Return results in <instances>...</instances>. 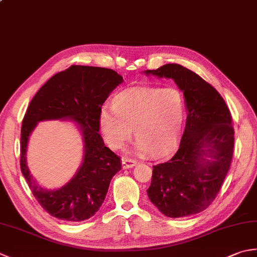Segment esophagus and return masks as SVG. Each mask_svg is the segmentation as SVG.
<instances>
[{
  "label": "esophagus",
  "mask_w": 257,
  "mask_h": 257,
  "mask_svg": "<svg viewBox=\"0 0 257 257\" xmlns=\"http://www.w3.org/2000/svg\"><path fill=\"white\" fill-rule=\"evenodd\" d=\"M121 163H122V169H132L137 165V162L133 159H129V158H122Z\"/></svg>",
  "instance_id": "obj_1"
}]
</instances>
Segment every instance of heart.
<instances>
[{
    "mask_svg": "<svg viewBox=\"0 0 257 257\" xmlns=\"http://www.w3.org/2000/svg\"><path fill=\"white\" fill-rule=\"evenodd\" d=\"M184 118V97L177 87H140L119 92L112 108L101 107L99 127L110 148L121 149L134 129L135 150L160 158L176 148Z\"/></svg>",
    "mask_w": 257,
    "mask_h": 257,
    "instance_id": "b5f03b06",
    "label": "heart"
}]
</instances>
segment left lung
<instances>
[{"mask_svg": "<svg viewBox=\"0 0 257 257\" xmlns=\"http://www.w3.org/2000/svg\"><path fill=\"white\" fill-rule=\"evenodd\" d=\"M147 75L172 78L183 92L188 110L178 151L154 166L147 193L169 217L205 210L222 187L234 148L232 116L222 96L198 74L179 64H167Z\"/></svg>", "mask_w": 257, "mask_h": 257, "instance_id": "left-lung-1", "label": "left lung"}]
</instances>
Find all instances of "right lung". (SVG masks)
<instances>
[{"instance_id": "add662e5", "label": "right lung", "mask_w": 257, "mask_h": 257, "mask_svg": "<svg viewBox=\"0 0 257 257\" xmlns=\"http://www.w3.org/2000/svg\"><path fill=\"white\" fill-rule=\"evenodd\" d=\"M122 81L112 69L73 65L48 79L27 108L21 129V170L38 203L52 216L68 222L88 220L101 206L112 177L121 170L120 158L105 146L98 132L102 103ZM67 118L83 136V161L68 184L47 190L28 170L27 144L40 121Z\"/></svg>"}]
</instances>
